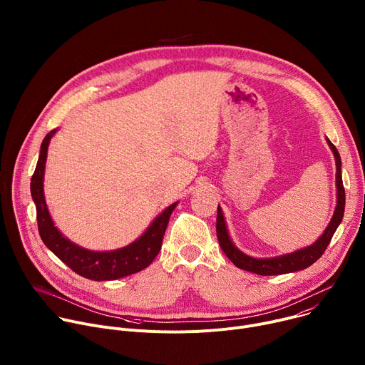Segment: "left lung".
<instances>
[{"mask_svg": "<svg viewBox=\"0 0 365 365\" xmlns=\"http://www.w3.org/2000/svg\"><path fill=\"white\" fill-rule=\"evenodd\" d=\"M334 155H335V163H336V207L334 217L324 231V234L309 247L300 248L294 252L272 257V258H254L242 251H240L231 241L222 210L218 206V214H217V235L220 245L225 255L235 264V267L259 274V276H277L284 273H293L303 270L309 266L314 264L317 259L325 252L328 244L331 242L338 225L342 221L344 210H345V189L342 185V176H341V158L336 147L327 138Z\"/></svg>", "mask_w": 365, "mask_h": 365, "instance_id": "8db88e82", "label": "left lung"}]
</instances>
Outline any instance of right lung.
I'll list each match as a JSON object with an SVG mask.
<instances>
[{"instance_id": "obj_1", "label": "right lung", "mask_w": 365, "mask_h": 365, "mask_svg": "<svg viewBox=\"0 0 365 365\" xmlns=\"http://www.w3.org/2000/svg\"><path fill=\"white\" fill-rule=\"evenodd\" d=\"M56 130H51L43 140L40 147L38 162L31 178V196L36 203L38 234L44 245L58 258L82 277L102 282L115 280L148 267L155 255L159 254L163 242L170 215L178 202L168 206L166 210L155 218L145 232L127 247L114 251H91L69 241L53 224L50 218L43 192V178L47 159V148L50 138Z\"/></svg>"}]
</instances>
